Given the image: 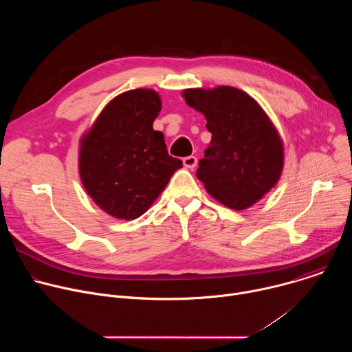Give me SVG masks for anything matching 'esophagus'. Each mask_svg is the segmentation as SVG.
Here are the masks:
<instances>
[{
    "mask_svg": "<svg viewBox=\"0 0 352 352\" xmlns=\"http://www.w3.org/2000/svg\"><path fill=\"white\" fill-rule=\"evenodd\" d=\"M184 166L186 167V168H195L196 167V163H197V159L195 157V156H188V157H185L184 160Z\"/></svg>",
    "mask_w": 352,
    "mask_h": 352,
    "instance_id": "34e87169",
    "label": "esophagus"
}]
</instances>
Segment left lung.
<instances>
[{
    "label": "left lung",
    "mask_w": 352,
    "mask_h": 352,
    "mask_svg": "<svg viewBox=\"0 0 352 352\" xmlns=\"http://www.w3.org/2000/svg\"><path fill=\"white\" fill-rule=\"evenodd\" d=\"M189 107L202 113L212 140L196 177L224 206L243 210L261 200L281 177L283 140L263 109L231 87L185 89Z\"/></svg>",
    "instance_id": "obj_1"
}]
</instances>
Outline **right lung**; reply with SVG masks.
<instances>
[{
  "instance_id": "1",
  "label": "right lung",
  "mask_w": 352,
  "mask_h": 352,
  "mask_svg": "<svg viewBox=\"0 0 352 352\" xmlns=\"http://www.w3.org/2000/svg\"><path fill=\"white\" fill-rule=\"evenodd\" d=\"M162 98L152 89L114 97L82 136L79 175L87 195L107 214L135 220L153 205L182 162L153 129Z\"/></svg>"
}]
</instances>
